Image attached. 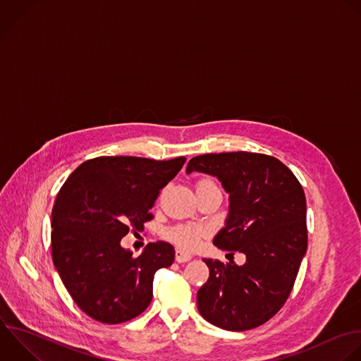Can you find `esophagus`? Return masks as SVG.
I'll list each match as a JSON object with an SVG mask.
<instances>
[{
	"label": "esophagus",
	"mask_w": 361,
	"mask_h": 361,
	"mask_svg": "<svg viewBox=\"0 0 361 361\" xmlns=\"http://www.w3.org/2000/svg\"><path fill=\"white\" fill-rule=\"evenodd\" d=\"M190 259H192V255H191V254H187V252H184V251H181V250H177V251H176V261H177L178 264L188 262Z\"/></svg>",
	"instance_id": "34e87169"
}]
</instances>
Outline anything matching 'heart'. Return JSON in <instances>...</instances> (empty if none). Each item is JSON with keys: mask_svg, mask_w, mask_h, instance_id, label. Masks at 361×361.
<instances>
[{"mask_svg": "<svg viewBox=\"0 0 361 361\" xmlns=\"http://www.w3.org/2000/svg\"><path fill=\"white\" fill-rule=\"evenodd\" d=\"M209 190H218L215 181L209 177H202L195 183V191L197 194L209 191ZM207 235V229L200 225L192 224H180L174 225L169 229H166L164 236L170 243L176 244L180 250L184 251H192L198 247L201 238Z\"/></svg>", "mask_w": 361, "mask_h": 361, "instance_id": "heart-1", "label": "heart"}]
</instances>
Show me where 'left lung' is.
<instances>
[{"label": "left lung", "mask_w": 361, "mask_h": 361, "mask_svg": "<svg viewBox=\"0 0 361 361\" xmlns=\"http://www.w3.org/2000/svg\"><path fill=\"white\" fill-rule=\"evenodd\" d=\"M216 177L229 194L214 245L247 257L244 265L202 259L209 278L197 293L201 316L231 331L258 327L289 298L307 250L306 198L295 174L267 154L233 152L191 159L187 174Z\"/></svg>", "instance_id": "1"}]
</instances>
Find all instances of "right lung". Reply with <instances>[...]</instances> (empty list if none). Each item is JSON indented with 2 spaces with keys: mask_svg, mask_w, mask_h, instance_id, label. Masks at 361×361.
Returning <instances> with one entry per match:
<instances>
[{
  "mask_svg": "<svg viewBox=\"0 0 361 361\" xmlns=\"http://www.w3.org/2000/svg\"><path fill=\"white\" fill-rule=\"evenodd\" d=\"M184 163L185 157L102 156L82 163L59 190L51 218L54 265L92 319L123 323L150 305L154 274L174 262V248L157 241L133 258L120 241L153 218L150 208L160 190Z\"/></svg>",
  "mask_w": 361,
  "mask_h": 361,
  "instance_id": "1",
  "label": "right lung"
}]
</instances>
